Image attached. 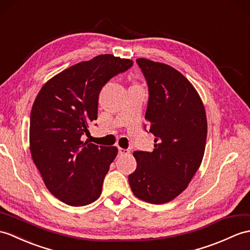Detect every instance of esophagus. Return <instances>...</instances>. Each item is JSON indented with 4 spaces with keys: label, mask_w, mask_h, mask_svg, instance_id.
Listing matches in <instances>:
<instances>
[{
    "label": "esophagus",
    "mask_w": 250,
    "mask_h": 250,
    "mask_svg": "<svg viewBox=\"0 0 250 250\" xmlns=\"http://www.w3.org/2000/svg\"><path fill=\"white\" fill-rule=\"evenodd\" d=\"M118 152L120 155H127L130 153V150L129 149H124V148H118Z\"/></svg>",
    "instance_id": "1"
}]
</instances>
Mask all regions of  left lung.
<instances>
[{"instance_id":"left-lung-1","label":"left lung","mask_w":250,"mask_h":250,"mask_svg":"<svg viewBox=\"0 0 250 250\" xmlns=\"http://www.w3.org/2000/svg\"><path fill=\"white\" fill-rule=\"evenodd\" d=\"M136 62L148 85L145 118L155 144L152 152L133 153L137 166L129 183L137 198L161 205L181 194L198 170L207 142V116L198 92L175 68L146 59Z\"/></svg>"}]
</instances>
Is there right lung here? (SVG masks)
Listing matches in <instances>:
<instances>
[{
    "mask_svg": "<svg viewBox=\"0 0 250 250\" xmlns=\"http://www.w3.org/2000/svg\"><path fill=\"white\" fill-rule=\"evenodd\" d=\"M132 65V61L112 54L98 55L56 74L35 99L30 119L32 158L46 188L66 205L87 206L101 195L118 149L83 142V135L98 117L102 87Z\"/></svg>",
    "mask_w": 250,
    "mask_h": 250,
    "instance_id": "1",
    "label": "right lung"
}]
</instances>
